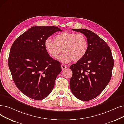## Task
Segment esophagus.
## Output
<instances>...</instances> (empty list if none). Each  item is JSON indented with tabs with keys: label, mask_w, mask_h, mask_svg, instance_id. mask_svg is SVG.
<instances>
[{
	"label": "esophagus",
	"mask_w": 124,
	"mask_h": 124,
	"mask_svg": "<svg viewBox=\"0 0 124 124\" xmlns=\"http://www.w3.org/2000/svg\"><path fill=\"white\" fill-rule=\"evenodd\" d=\"M61 68H62V70H63L66 69L67 68V66L66 65H64V64H62V65H61Z\"/></svg>",
	"instance_id": "esophagus-1"
}]
</instances>
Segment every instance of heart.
<instances>
[{"instance_id": "obj_1", "label": "heart", "mask_w": 124, "mask_h": 124, "mask_svg": "<svg viewBox=\"0 0 124 124\" xmlns=\"http://www.w3.org/2000/svg\"><path fill=\"white\" fill-rule=\"evenodd\" d=\"M46 51L53 58L57 57L62 51L64 52L58 59L63 63L71 61L78 62L84 58L88 49V42L82 33L63 32L55 35L53 41L47 39L45 41Z\"/></svg>"}]
</instances>
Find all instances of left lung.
I'll return each mask as SVG.
<instances>
[{
	"label": "left lung",
	"mask_w": 124,
	"mask_h": 124,
	"mask_svg": "<svg viewBox=\"0 0 124 124\" xmlns=\"http://www.w3.org/2000/svg\"><path fill=\"white\" fill-rule=\"evenodd\" d=\"M72 30L85 36L88 49L83 59L70 67V87L75 97L89 101L100 95L109 83L114 60L109 46L98 35L85 29Z\"/></svg>",
	"instance_id": "obj_1"
}]
</instances>
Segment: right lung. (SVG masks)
Instances as JSON below:
<instances>
[{
  "label": "right lung",
  "mask_w": 124,
  "mask_h": 124,
  "mask_svg": "<svg viewBox=\"0 0 124 124\" xmlns=\"http://www.w3.org/2000/svg\"><path fill=\"white\" fill-rule=\"evenodd\" d=\"M62 31L53 26H33L15 40L10 48L8 64L18 89L28 97L44 99L51 93L61 64L47 53L45 41Z\"/></svg>",
  "instance_id": "add662e5"
}]
</instances>
